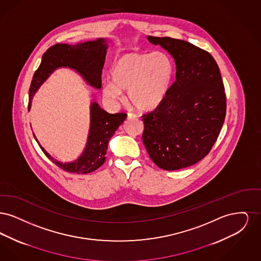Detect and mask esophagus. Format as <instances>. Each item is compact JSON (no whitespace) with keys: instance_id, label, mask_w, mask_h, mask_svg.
Listing matches in <instances>:
<instances>
[{"instance_id":"esophagus-1","label":"esophagus","mask_w":261,"mask_h":261,"mask_svg":"<svg viewBox=\"0 0 261 261\" xmlns=\"http://www.w3.org/2000/svg\"><path fill=\"white\" fill-rule=\"evenodd\" d=\"M137 115L135 113H133V112H128V118H129V119H135Z\"/></svg>"}]
</instances>
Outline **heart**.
<instances>
[{
	"label": "heart",
	"mask_w": 261,
	"mask_h": 261,
	"mask_svg": "<svg viewBox=\"0 0 261 261\" xmlns=\"http://www.w3.org/2000/svg\"><path fill=\"white\" fill-rule=\"evenodd\" d=\"M173 71V63L165 54H123L112 63V82L103 85L102 93L108 99L119 100L122 91H128V100L135 109L150 111L165 98Z\"/></svg>",
	"instance_id": "1"
}]
</instances>
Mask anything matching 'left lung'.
Returning <instances> with one entry per match:
<instances>
[{"label":"left lung","mask_w":261,"mask_h":261,"mask_svg":"<svg viewBox=\"0 0 261 261\" xmlns=\"http://www.w3.org/2000/svg\"><path fill=\"white\" fill-rule=\"evenodd\" d=\"M173 57L176 80L162 103L142 115L143 143L163 170H179L207 155L222 129L226 94L211 54L179 39L148 36Z\"/></svg>","instance_id":"1"}]
</instances>
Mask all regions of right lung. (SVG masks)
I'll return each mask as SVG.
<instances>
[{
    "mask_svg": "<svg viewBox=\"0 0 261 261\" xmlns=\"http://www.w3.org/2000/svg\"><path fill=\"white\" fill-rule=\"evenodd\" d=\"M107 49V40L101 38L96 41H88L76 45L56 44L51 46L43 55L41 64L33 75L29 88L28 109L31 107V101L38 88L58 67H70L82 75L91 86L100 89L101 71ZM126 117L127 114L124 112L111 114L101 110L97 102H92L91 126L87 145L82 155L73 162H57L40 145L39 146L46 156L63 170L69 173H90L103 164L109 141L117 128L123 124Z\"/></svg>",
    "mask_w": 261,
    "mask_h": 261,
    "instance_id": "add662e5",
    "label": "right lung"
}]
</instances>
